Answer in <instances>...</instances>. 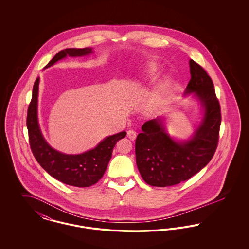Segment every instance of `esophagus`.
Returning a JSON list of instances; mask_svg holds the SVG:
<instances>
[{
	"label": "esophagus",
	"mask_w": 249,
	"mask_h": 249,
	"mask_svg": "<svg viewBox=\"0 0 249 249\" xmlns=\"http://www.w3.org/2000/svg\"><path fill=\"white\" fill-rule=\"evenodd\" d=\"M127 136H128V138L130 139V140H135L136 139V136H137V134H136V131L133 130H130L127 131Z\"/></svg>",
	"instance_id": "1"
}]
</instances>
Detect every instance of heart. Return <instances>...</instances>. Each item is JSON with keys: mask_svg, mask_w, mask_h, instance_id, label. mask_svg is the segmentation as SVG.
Here are the masks:
<instances>
[{"mask_svg": "<svg viewBox=\"0 0 249 249\" xmlns=\"http://www.w3.org/2000/svg\"><path fill=\"white\" fill-rule=\"evenodd\" d=\"M159 72H160V67H159V64L156 62H150L145 68V75L149 79H155L158 76ZM167 88H168L167 81L161 82L156 87L154 92L151 96V99L146 106V111L148 113H154L159 109V107H160L163 100L165 99Z\"/></svg>", "mask_w": 249, "mask_h": 249, "instance_id": "1", "label": "heart"}]
</instances>
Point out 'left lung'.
<instances>
[{"label": "left lung", "mask_w": 249, "mask_h": 249, "mask_svg": "<svg viewBox=\"0 0 249 249\" xmlns=\"http://www.w3.org/2000/svg\"><path fill=\"white\" fill-rule=\"evenodd\" d=\"M191 78L184 96L192 95L201 110L200 124L188 140H177L166 130L163 118L143 123L135 141L136 164L150 186L169 187L186 181L208 164L215 152L221 123L219 102L211 77L190 60Z\"/></svg>", "instance_id": "8db88e82"}]
</instances>
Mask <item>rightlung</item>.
<instances>
[{
	"label": "right lung",
	"instance_id": "right-lung-1",
	"mask_svg": "<svg viewBox=\"0 0 249 249\" xmlns=\"http://www.w3.org/2000/svg\"><path fill=\"white\" fill-rule=\"evenodd\" d=\"M93 53L91 48H66L59 51L46 65L45 69L66 57H83ZM40 78L37 77L33 89V98L28 108L27 128L33 154L41 167L52 178L77 188H87L103 178L113 148L126 131L107 136L94 148L81 154H64L51 147L41 131L38 122V91Z\"/></svg>",
	"mask_w": 249,
	"mask_h": 249
}]
</instances>
